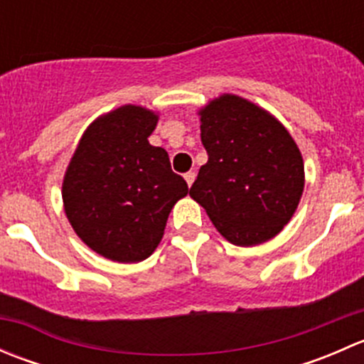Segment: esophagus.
I'll list each match as a JSON object with an SVG mask.
<instances>
[{
	"label": "esophagus",
	"mask_w": 364,
	"mask_h": 364,
	"mask_svg": "<svg viewBox=\"0 0 364 364\" xmlns=\"http://www.w3.org/2000/svg\"><path fill=\"white\" fill-rule=\"evenodd\" d=\"M185 181H186V185L188 186H192L193 185V181H196V172H186L185 174Z\"/></svg>",
	"instance_id": "obj_1"
}]
</instances>
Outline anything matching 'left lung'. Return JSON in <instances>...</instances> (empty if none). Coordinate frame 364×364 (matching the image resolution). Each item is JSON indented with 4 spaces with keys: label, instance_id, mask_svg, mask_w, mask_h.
Here are the masks:
<instances>
[{
    "label": "left lung",
    "instance_id": "obj_1",
    "mask_svg": "<svg viewBox=\"0 0 364 364\" xmlns=\"http://www.w3.org/2000/svg\"><path fill=\"white\" fill-rule=\"evenodd\" d=\"M197 114L208 161L190 197L229 243H266L291 222L303 196L296 141L273 114L237 95H220Z\"/></svg>",
    "mask_w": 364,
    "mask_h": 364
}]
</instances>
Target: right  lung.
I'll use <instances>...</instances> for the list:
<instances>
[{
	"instance_id": "right-lung-1",
	"label": "right lung",
	"mask_w": 364,
	"mask_h": 364,
	"mask_svg": "<svg viewBox=\"0 0 364 364\" xmlns=\"http://www.w3.org/2000/svg\"><path fill=\"white\" fill-rule=\"evenodd\" d=\"M159 114L121 105L84 130L61 186L67 218L84 245L114 262L148 259L168 213L188 193L164 148L148 137Z\"/></svg>"
}]
</instances>
